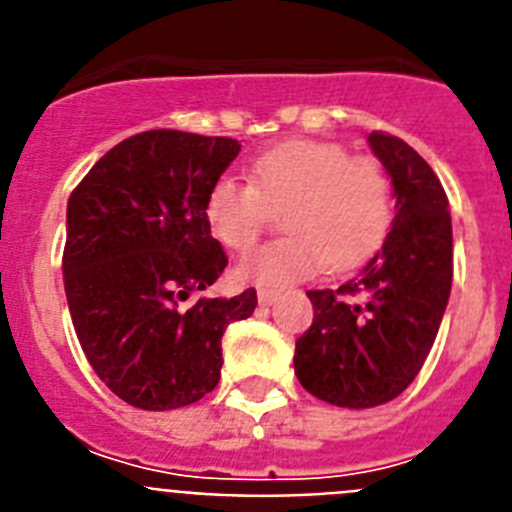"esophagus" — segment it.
<instances>
[{"instance_id":"esophagus-1","label":"esophagus","mask_w":512,"mask_h":512,"mask_svg":"<svg viewBox=\"0 0 512 512\" xmlns=\"http://www.w3.org/2000/svg\"><path fill=\"white\" fill-rule=\"evenodd\" d=\"M279 297L277 289H259V302L261 305H274Z\"/></svg>"}]
</instances>
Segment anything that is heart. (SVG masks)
Returning a JSON list of instances; mask_svg holds the SVG:
<instances>
[{
	"instance_id": "1",
	"label": "heart",
	"mask_w": 512,
	"mask_h": 512,
	"mask_svg": "<svg viewBox=\"0 0 512 512\" xmlns=\"http://www.w3.org/2000/svg\"><path fill=\"white\" fill-rule=\"evenodd\" d=\"M284 205V228L292 233L241 261L246 282L279 289L325 264L354 269L382 246L395 215L392 179L377 158L351 156L328 140H289L253 161L251 184L215 179L205 223L230 251H248L269 223V207Z\"/></svg>"
}]
</instances>
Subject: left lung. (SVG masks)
<instances>
[{
  "label": "left lung",
  "mask_w": 512,
  "mask_h": 512,
  "mask_svg": "<svg viewBox=\"0 0 512 512\" xmlns=\"http://www.w3.org/2000/svg\"><path fill=\"white\" fill-rule=\"evenodd\" d=\"M374 156L395 189L382 251L333 289H310V328L297 338L295 374L318 400L364 410L395 400L418 377L436 341L454 277L446 192L418 151L374 130Z\"/></svg>",
  "instance_id": "1"
}]
</instances>
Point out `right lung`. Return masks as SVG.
Wrapping results in <instances>:
<instances>
[{
  "mask_svg": "<svg viewBox=\"0 0 512 512\" xmlns=\"http://www.w3.org/2000/svg\"><path fill=\"white\" fill-rule=\"evenodd\" d=\"M241 143L146 130L104 153L66 210L63 287L89 364L120 400L174 410L220 382L223 333L256 310V289L200 297L228 266L205 197Z\"/></svg>",
  "mask_w": 512,
  "mask_h": 512,
  "instance_id": "right-lung-1",
  "label": "right lung"
}]
</instances>
